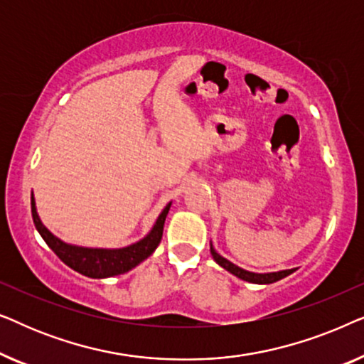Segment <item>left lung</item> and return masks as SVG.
Instances as JSON below:
<instances>
[{
    "instance_id": "8db88e82",
    "label": "left lung",
    "mask_w": 364,
    "mask_h": 364,
    "mask_svg": "<svg viewBox=\"0 0 364 364\" xmlns=\"http://www.w3.org/2000/svg\"><path fill=\"white\" fill-rule=\"evenodd\" d=\"M210 253H212L213 260H215L222 268H225L227 272H230L232 275L240 278V280L257 283V285H268V283H275L278 280H282V278L291 275V273L296 270V268H290V270H280V272H272V273H255V272L243 270V268L237 267L235 263H232L230 260H227V258H223L220 253H217V250L213 248L212 243H210Z\"/></svg>"
}]
</instances>
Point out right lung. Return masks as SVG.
I'll return each mask as SVG.
<instances>
[{"instance_id": "1", "label": "right lung", "mask_w": 364, "mask_h": 364, "mask_svg": "<svg viewBox=\"0 0 364 364\" xmlns=\"http://www.w3.org/2000/svg\"><path fill=\"white\" fill-rule=\"evenodd\" d=\"M171 205L172 202H168L167 205L164 207L161 215L157 217L152 230L139 242L132 243V245L122 248H87L71 245V243L63 242L61 238L53 235V233L43 225L41 218H39L36 210V202H34V197L31 193L33 222L36 230L39 232V235H41L43 240L48 243V247L61 258V262L66 263V265L69 268H73V270H76L77 273H81V275L89 278H107L122 275V273L137 267L139 263L146 260L147 257H151L162 240L164 222H166V217Z\"/></svg>"}]
</instances>
